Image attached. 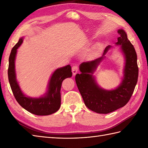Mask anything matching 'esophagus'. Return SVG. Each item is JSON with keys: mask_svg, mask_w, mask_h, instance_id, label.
<instances>
[{"mask_svg": "<svg viewBox=\"0 0 148 148\" xmlns=\"http://www.w3.org/2000/svg\"><path fill=\"white\" fill-rule=\"evenodd\" d=\"M78 71V67L77 65H73L72 67V74L74 76V75H76V73Z\"/></svg>", "mask_w": 148, "mask_h": 148, "instance_id": "obj_1", "label": "esophagus"}]
</instances>
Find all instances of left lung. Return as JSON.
Masks as SVG:
<instances>
[{"mask_svg":"<svg viewBox=\"0 0 148 148\" xmlns=\"http://www.w3.org/2000/svg\"><path fill=\"white\" fill-rule=\"evenodd\" d=\"M119 37L116 45H120L125 57L124 77L117 88L105 90L97 85L92 76L97 66L105 58V55L111 48L108 46L102 56L93 60L83 62L79 66L81 74H77L75 79L88 108L99 114H108L125 106L129 101L136 86L139 74L137 53L134 46L127 38L125 31H118Z\"/></svg>","mask_w":148,"mask_h":148,"instance_id":"8db88e82","label":"left lung"}]
</instances>
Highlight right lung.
<instances>
[{
	"label": "right lung",
	"instance_id": "right-lung-1",
	"mask_svg": "<svg viewBox=\"0 0 148 148\" xmlns=\"http://www.w3.org/2000/svg\"><path fill=\"white\" fill-rule=\"evenodd\" d=\"M22 42L23 39H19V41L12 48L9 58L8 79L12 93L19 104L27 111L38 116L51 114L57 111L60 107L62 83L65 78L72 77L71 65L58 69L53 72L49 81L48 92L45 96L36 99L27 97L22 93L17 83L14 69L16 54Z\"/></svg>",
	"mask_w": 148,
	"mask_h": 148
}]
</instances>
